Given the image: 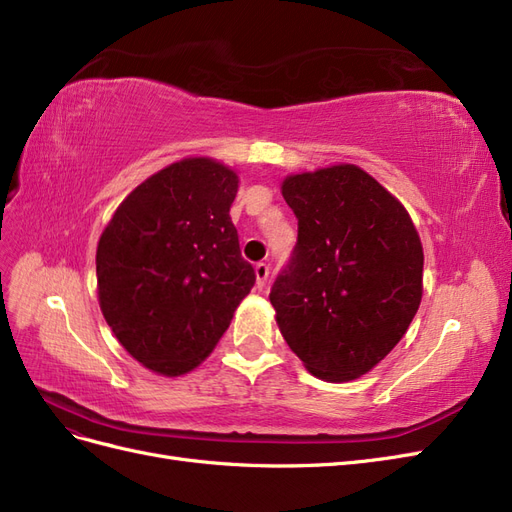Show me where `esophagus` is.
<instances>
[{
	"label": "esophagus",
	"instance_id": "34e87169",
	"mask_svg": "<svg viewBox=\"0 0 512 512\" xmlns=\"http://www.w3.org/2000/svg\"><path fill=\"white\" fill-rule=\"evenodd\" d=\"M268 276H270V268H268V263H257L255 266V278H257V287L259 289H263L266 287V283H268Z\"/></svg>",
	"mask_w": 512,
	"mask_h": 512
}]
</instances>
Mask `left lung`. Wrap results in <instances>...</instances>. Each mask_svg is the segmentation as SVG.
<instances>
[{
    "label": "left lung",
    "instance_id": "left-lung-1",
    "mask_svg": "<svg viewBox=\"0 0 512 512\" xmlns=\"http://www.w3.org/2000/svg\"><path fill=\"white\" fill-rule=\"evenodd\" d=\"M298 217L270 302L289 349L327 383L368 374L402 340L423 298V246L404 204L355 163L289 174Z\"/></svg>",
    "mask_w": 512,
    "mask_h": 512
}]
</instances>
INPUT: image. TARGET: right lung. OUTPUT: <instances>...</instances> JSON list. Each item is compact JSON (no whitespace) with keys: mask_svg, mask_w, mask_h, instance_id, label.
<instances>
[{"mask_svg":"<svg viewBox=\"0 0 512 512\" xmlns=\"http://www.w3.org/2000/svg\"><path fill=\"white\" fill-rule=\"evenodd\" d=\"M238 172L185 157L148 176L97 242V300L144 368L183 376L212 353L255 285L229 217Z\"/></svg>","mask_w":512,"mask_h":512,"instance_id":"add662e5","label":"right lung"}]
</instances>
